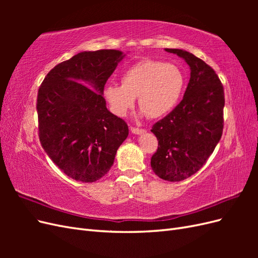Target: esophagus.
Wrapping results in <instances>:
<instances>
[{
    "label": "esophagus",
    "mask_w": 258,
    "mask_h": 258,
    "mask_svg": "<svg viewBox=\"0 0 258 258\" xmlns=\"http://www.w3.org/2000/svg\"><path fill=\"white\" fill-rule=\"evenodd\" d=\"M130 130L134 135H143L146 132L145 129H140V128H136V127H131Z\"/></svg>",
    "instance_id": "esophagus-1"
}]
</instances>
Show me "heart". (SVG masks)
<instances>
[{
	"label": "heart",
	"instance_id": "b5f03b06",
	"mask_svg": "<svg viewBox=\"0 0 258 258\" xmlns=\"http://www.w3.org/2000/svg\"><path fill=\"white\" fill-rule=\"evenodd\" d=\"M184 83V75L176 66L146 59L126 70L121 84H108L103 95L116 116H126L138 97L142 113L151 118H159L176 106Z\"/></svg>",
	"mask_w": 258,
	"mask_h": 258
}]
</instances>
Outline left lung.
<instances>
[{"instance_id": "left-lung-1", "label": "left lung", "mask_w": 258, "mask_h": 258, "mask_svg": "<svg viewBox=\"0 0 258 258\" xmlns=\"http://www.w3.org/2000/svg\"><path fill=\"white\" fill-rule=\"evenodd\" d=\"M165 50L186 61L190 79L183 100L151 130L158 140L151 166L160 178L179 182L204 167L220 142L224 128V87L204 60L183 49Z\"/></svg>"}]
</instances>
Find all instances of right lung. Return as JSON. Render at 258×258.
Returning <instances> with one entry per match:
<instances>
[{"mask_svg": "<svg viewBox=\"0 0 258 258\" xmlns=\"http://www.w3.org/2000/svg\"><path fill=\"white\" fill-rule=\"evenodd\" d=\"M123 56L115 49L80 52L51 69L38 89L42 147L75 181L92 183L104 176L128 137V124L107 110L102 96Z\"/></svg>", "mask_w": 258, "mask_h": 258, "instance_id": "1", "label": "right lung"}]
</instances>
